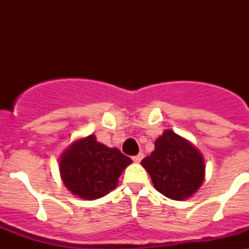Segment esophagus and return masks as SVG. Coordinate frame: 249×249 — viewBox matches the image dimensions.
Instances as JSON below:
<instances>
[{
  "mask_svg": "<svg viewBox=\"0 0 249 249\" xmlns=\"http://www.w3.org/2000/svg\"><path fill=\"white\" fill-rule=\"evenodd\" d=\"M142 158H143V153H138L137 156H133L132 160H133V162H136V163H140L141 160H142Z\"/></svg>",
  "mask_w": 249,
  "mask_h": 249,
  "instance_id": "34e87169",
  "label": "esophagus"
}]
</instances>
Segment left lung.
I'll return each mask as SVG.
<instances>
[{"instance_id":"1","label":"left lung","mask_w":249,"mask_h":249,"mask_svg":"<svg viewBox=\"0 0 249 249\" xmlns=\"http://www.w3.org/2000/svg\"><path fill=\"white\" fill-rule=\"evenodd\" d=\"M141 163L156 190L171 199L190 197L204 179V160L198 149L169 129L157 138L155 151Z\"/></svg>"}]
</instances>
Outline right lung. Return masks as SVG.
Returning <instances> with one entry per match:
<instances>
[{
  "label": "right lung",
  "instance_id": "1",
  "mask_svg": "<svg viewBox=\"0 0 249 249\" xmlns=\"http://www.w3.org/2000/svg\"><path fill=\"white\" fill-rule=\"evenodd\" d=\"M131 162L117 148H108L91 135L65 151L59 160V172L73 195L96 199L116 188L118 177Z\"/></svg>",
  "mask_w": 249,
  "mask_h": 249
}]
</instances>
